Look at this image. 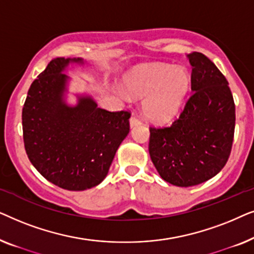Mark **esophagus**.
Wrapping results in <instances>:
<instances>
[{"mask_svg": "<svg viewBox=\"0 0 254 254\" xmlns=\"http://www.w3.org/2000/svg\"><path fill=\"white\" fill-rule=\"evenodd\" d=\"M129 124H130V127H131V128L135 127V126H137V125H140V124H141V120H140V118L136 117V116H133V117L130 118V120H129Z\"/></svg>", "mask_w": 254, "mask_h": 254, "instance_id": "esophagus-1", "label": "esophagus"}]
</instances>
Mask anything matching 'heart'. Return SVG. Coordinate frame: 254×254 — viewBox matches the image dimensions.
<instances>
[{
	"mask_svg": "<svg viewBox=\"0 0 254 254\" xmlns=\"http://www.w3.org/2000/svg\"><path fill=\"white\" fill-rule=\"evenodd\" d=\"M126 91L134 98H144L143 114L154 123H166L179 113L190 85L186 69L166 64L149 65L127 76Z\"/></svg>",
	"mask_w": 254,
	"mask_h": 254,
	"instance_id": "heart-1",
	"label": "heart"
}]
</instances>
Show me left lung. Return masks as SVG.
I'll return each instance as SVG.
<instances>
[{"instance_id":"left-lung-1","label":"left lung","mask_w":254,"mask_h":254,"mask_svg":"<svg viewBox=\"0 0 254 254\" xmlns=\"http://www.w3.org/2000/svg\"><path fill=\"white\" fill-rule=\"evenodd\" d=\"M192 93L168 127H150L149 154L159 176L175 186L199 185L216 176L230 156L235 103L224 75L206 55H187Z\"/></svg>"}]
</instances>
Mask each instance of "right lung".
Returning a JSON list of instances; mask_svg holds the SVG:
<instances>
[{
  "mask_svg": "<svg viewBox=\"0 0 254 254\" xmlns=\"http://www.w3.org/2000/svg\"><path fill=\"white\" fill-rule=\"evenodd\" d=\"M70 62L58 58L31 84L23 106V138L27 157L44 178L61 189L84 190L105 179L114 155L129 133L128 111L110 112L91 97L64 103Z\"/></svg>",
  "mask_w": 254,
  "mask_h": 254,
  "instance_id": "1",
  "label": "right lung"
}]
</instances>
